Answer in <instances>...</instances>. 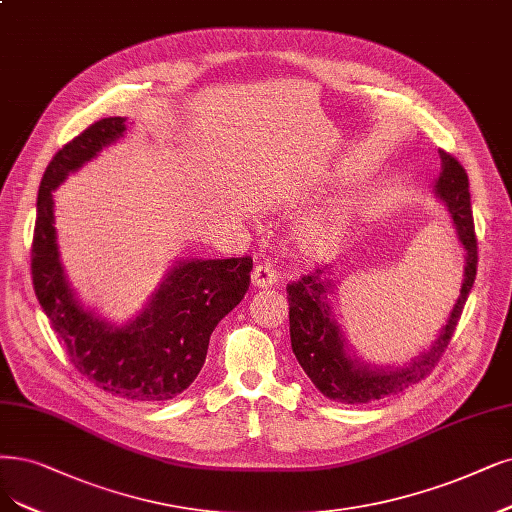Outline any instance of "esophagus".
<instances>
[{
    "label": "esophagus",
    "instance_id": "obj_1",
    "mask_svg": "<svg viewBox=\"0 0 512 512\" xmlns=\"http://www.w3.org/2000/svg\"><path fill=\"white\" fill-rule=\"evenodd\" d=\"M251 280H253L255 287L266 289V287L276 285V282H278V272L270 266V263H259V266H255V270L251 274Z\"/></svg>",
    "mask_w": 512,
    "mask_h": 512
}]
</instances>
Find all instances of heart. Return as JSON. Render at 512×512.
<instances>
[{
  "instance_id": "obj_1",
  "label": "heart",
  "mask_w": 512,
  "mask_h": 512,
  "mask_svg": "<svg viewBox=\"0 0 512 512\" xmlns=\"http://www.w3.org/2000/svg\"><path fill=\"white\" fill-rule=\"evenodd\" d=\"M337 234H339L337 221L331 215H318L304 225L301 238H304V244L310 251H327L335 244Z\"/></svg>"
}]
</instances>
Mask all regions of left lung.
Listing matches in <instances>:
<instances>
[{
  "mask_svg": "<svg viewBox=\"0 0 512 512\" xmlns=\"http://www.w3.org/2000/svg\"><path fill=\"white\" fill-rule=\"evenodd\" d=\"M441 175L434 183L437 194L451 215L458 240L464 249V278L456 306L449 312L447 325L434 339V344L418 358L403 367H373L346 352V339L333 316L329 293L333 289L325 278V268L301 276L287 287L291 348L299 365L304 367L312 384L329 399L346 405L380 401L384 396L399 394L424 377L441 361L449 339L456 331L468 293L477 276V236L472 223L468 175L464 166L447 151L439 149Z\"/></svg>",
  "mask_w": 512,
  "mask_h": 512,
  "instance_id": "8db88e82",
  "label": "left lung"
}]
</instances>
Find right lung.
I'll use <instances>...</instances> for the list:
<instances>
[{
	"mask_svg": "<svg viewBox=\"0 0 512 512\" xmlns=\"http://www.w3.org/2000/svg\"><path fill=\"white\" fill-rule=\"evenodd\" d=\"M124 132L126 118H103L50 160L37 194L31 278L35 297L75 369L120 399L158 403L173 399L196 380L213 329L249 291L253 259L179 261L145 310L122 327L84 310L59 257L52 192Z\"/></svg>",
	"mask_w": 512,
	"mask_h": 512,
	"instance_id": "obj_1",
	"label": "right lung"
}]
</instances>
